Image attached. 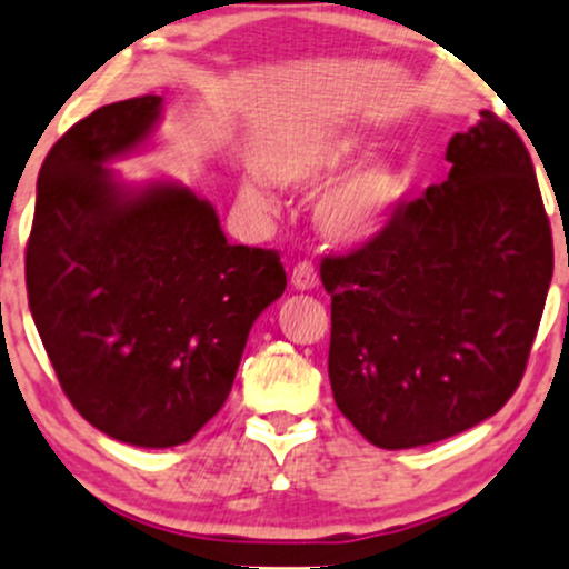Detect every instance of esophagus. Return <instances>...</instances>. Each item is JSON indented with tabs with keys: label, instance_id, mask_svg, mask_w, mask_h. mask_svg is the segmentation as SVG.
<instances>
[{
	"label": "esophagus",
	"instance_id": "34e87169",
	"mask_svg": "<svg viewBox=\"0 0 569 569\" xmlns=\"http://www.w3.org/2000/svg\"><path fill=\"white\" fill-rule=\"evenodd\" d=\"M291 283H295V289L299 291H310L318 286V272L316 267L310 264V261H299L295 267V272H291Z\"/></svg>",
	"mask_w": 569,
	"mask_h": 569
}]
</instances>
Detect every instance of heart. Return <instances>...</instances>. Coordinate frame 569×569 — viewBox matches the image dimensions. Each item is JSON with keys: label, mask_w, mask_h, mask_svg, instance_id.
Wrapping results in <instances>:
<instances>
[{"label": "heart", "mask_w": 569, "mask_h": 569, "mask_svg": "<svg viewBox=\"0 0 569 569\" xmlns=\"http://www.w3.org/2000/svg\"><path fill=\"white\" fill-rule=\"evenodd\" d=\"M356 159V146L346 137H321V140L299 142L274 159L272 172L286 186H318L335 178ZM402 193V178L395 167L372 164L359 170L318 202V223L337 242H359L376 234L391 216ZM248 204L270 213L274 197L259 180L242 186Z\"/></svg>", "instance_id": "1"}]
</instances>
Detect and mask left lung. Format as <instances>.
Returning a JSON list of instances; mask_svg holds the SVG:
<instances>
[{
  "label": "left lung",
  "mask_w": 569,
  "mask_h": 569,
  "mask_svg": "<svg viewBox=\"0 0 569 569\" xmlns=\"http://www.w3.org/2000/svg\"><path fill=\"white\" fill-rule=\"evenodd\" d=\"M446 161V183L321 261L335 402L389 451L465 432L513 397L553 274L551 223L513 127L483 110Z\"/></svg>",
  "instance_id": "1"
}]
</instances>
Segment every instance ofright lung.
<instances>
[{
	"label": "right lung",
	"instance_id": "add662e5",
	"mask_svg": "<svg viewBox=\"0 0 569 569\" xmlns=\"http://www.w3.org/2000/svg\"><path fill=\"white\" fill-rule=\"evenodd\" d=\"M159 110L146 93L74 123L42 161L27 242L29 310L61 389L140 448L189 442L223 408L253 321L286 289L280 253L232 246L208 199L134 191L104 167Z\"/></svg>",
	"mask_w": 569,
	"mask_h": 569
}]
</instances>
